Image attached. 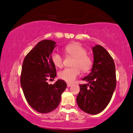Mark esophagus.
<instances>
[{
	"instance_id": "1",
	"label": "esophagus",
	"mask_w": 133,
	"mask_h": 133,
	"mask_svg": "<svg viewBox=\"0 0 133 133\" xmlns=\"http://www.w3.org/2000/svg\"><path fill=\"white\" fill-rule=\"evenodd\" d=\"M72 84H70V83H68V84H67V86H68V87H71V86H72Z\"/></svg>"
}]
</instances>
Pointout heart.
Instances as JSON below:
<instances>
[{
	"instance_id": "heart-1",
	"label": "heart",
	"mask_w": 133,
	"mask_h": 133,
	"mask_svg": "<svg viewBox=\"0 0 133 133\" xmlns=\"http://www.w3.org/2000/svg\"><path fill=\"white\" fill-rule=\"evenodd\" d=\"M65 54L74 57L72 68H65L58 73L61 79L69 83L73 82L79 76L81 71L87 72L91 69L93 64L92 57L87 54V49L79 43H74L64 48ZM51 61L56 68H61L63 65V58L59 54L53 52L51 55Z\"/></svg>"
}]
</instances>
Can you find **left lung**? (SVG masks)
<instances>
[{
    "label": "left lung",
    "instance_id": "left-lung-1",
    "mask_svg": "<svg viewBox=\"0 0 133 133\" xmlns=\"http://www.w3.org/2000/svg\"><path fill=\"white\" fill-rule=\"evenodd\" d=\"M94 63L91 72L83 78L88 84H80L77 103L84 112L98 114L110 103L116 85L114 61L100 45L92 48Z\"/></svg>",
    "mask_w": 133,
    "mask_h": 133
}]
</instances>
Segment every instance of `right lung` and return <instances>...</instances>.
<instances>
[{"label": "right lung", "instance_id": "1", "mask_svg": "<svg viewBox=\"0 0 133 133\" xmlns=\"http://www.w3.org/2000/svg\"><path fill=\"white\" fill-rule=\"evenodd\" d=\"M56 46L49 39L39 41L27 54L22 64L20 84L27 102L39 113L52 111L58 107L62 93L67 87L63 80L59 79L53 85L48 84V78L56 76L51 54Z\"/></svg>", "mask_w": 133, "mask_h": 133}]
</instances>
